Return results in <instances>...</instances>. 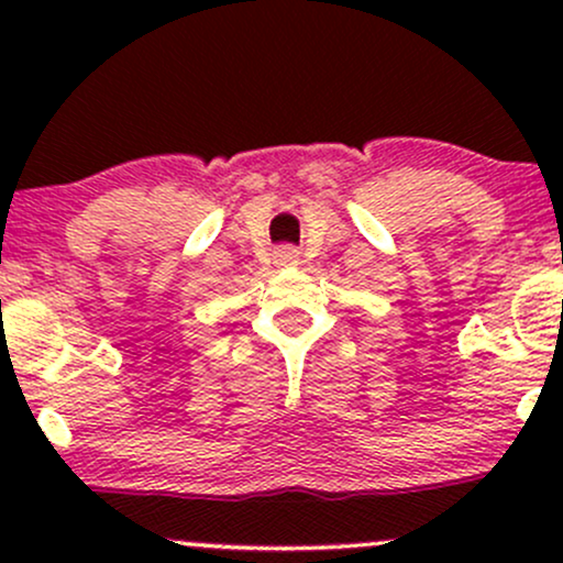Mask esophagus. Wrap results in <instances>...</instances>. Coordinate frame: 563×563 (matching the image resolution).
Instances as JSON below:
<instances>
[{"label":"esophagus","instance_id":"obj_1","mask_svg":"<svg viewBox=\"0 0 563 563\" xmlns=\"http://www.w3.org/2000/svg\"><path fill=\"white\" fill-rule=\"evenodd\" d=\"M275 260L280 267H290V264H296V260H299V251L290 249V245H283V249H277Z\"/></svg>","mask_w":563,"mask_h":563}]
</instances>
